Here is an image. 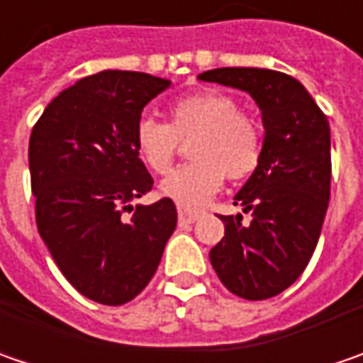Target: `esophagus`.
<instances>
[{"label":"esophagus","instance_id":"1","mask_svg":"<svg viewBox=\"0 0 363 363\" xmlns=\"http://www.w3.org/2000/svg\"><path fill=\"white\" fill-rule=\"evenodd\" d=\"M202 214L203 210H200V208H189V206H184V203L177 206V218H179V224H182V226H184V224L196 222Z\"/></svg>","mask_w":363,"mask_h":363}]
</instances>
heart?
<instances>
[{
  "instance_id": "obj_1",
  "label": "heart",
  "mask_w": 363,
  "mask_h": 363,
  "mask_svg": "<svg viewBox=\"0 0 363 363\" xmlns=\"http://www.w3.org/2000/svg\"><path fill=\"white\" fill-rule=\"evenodd\" d=\"M169 121L145 117L135 129V149L139 160L153 174L169 172L179 141H189L194 161L177 167L161 191L179 203H200L222 188L224 177L244 179L257 172L262 161L264 137L258 121L238 108L228 92L203 89L169 105Z\"/></svg>"
}]
</instances>
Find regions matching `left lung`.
I'll return each instance as SVG.
<instances>
[{"instance_id": "obj_1", "label": "left lung", "mask_w": 363, "mask_h": 363, "mask_svg": "<svg viewBox=\"0 0 363 363\" xmlns=\"http://www.w3.org/2000/svg\"><path fill=\"white\" fill-rule=\"evenodd\" d=\"M198 78L246 91L262 111V161L234 198L252 218L220 216L224 238L210 262L236 297L271 299L299 279L321 234L331 188L328 117L285 72L216 68Z\"/></svg>"}]
</instances>
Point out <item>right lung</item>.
Instances as JSON below:
<instances>
[{
    "label": "right lung",
    "mask_w": 363,
    "mask_h": 363,
    "mask_svg": "<svg viewBox=\"0 0 363 363\" xmlns=\"http://www.w3.org/2000/svg\"><path fill=\"white\" fill-rule=\"evenodd\" d=\"M167 86L145 72L103 70L64 89L30 135L38 232L66 281L101 305H125L149 285L177 224L169 198L131 206L153 188L135 129Z\"/></svg>",
    "instance_id": "add662e5"
}]
</instances>
